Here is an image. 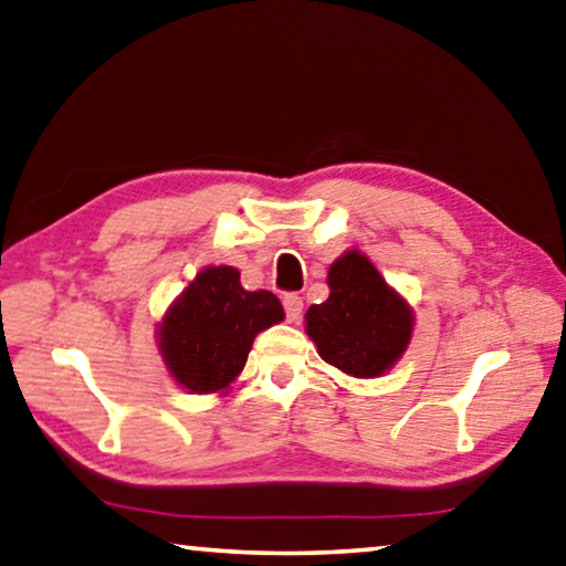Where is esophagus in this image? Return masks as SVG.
<instances>
[{"label":"esophagus","mask_w":566,"mask_h":566,"mask_svg":"<svg viewBox=\"0 0 566 566\" xmlns=\"http://www.w3.org/2000/svg\"><path fill=\"white\" fill-rule=\"evenodd\" d=\"M282 304H284V314H286V318H290V322H296V318H300L302 312H304L302 296H296V294H286Z\"/></svg>","instance_id":"esophagus-1"}]
</instances>
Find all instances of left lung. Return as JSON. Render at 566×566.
<instances>
[{
    "mask_svg": "<svg viewBox=\"0 0 566 566\" xmlns=\"http://www.w3.org/2000/svg\"><path fill=\"white\" fill-rule=\"evenodd\" d=\"M328 290V300L306 312V334L318 356L348 376H381L410 342L413 316L408 304L358 252L332 264Z\"/></svg>",
    "mask_w": 566,
    "mask_h": 566,
    "instance_id": "obj_1",
    "label": "left lung"
}]
</instances>
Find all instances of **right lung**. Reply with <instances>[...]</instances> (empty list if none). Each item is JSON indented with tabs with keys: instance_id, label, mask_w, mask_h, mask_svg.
Segmentation results:
<instances>
[{
	"instance_id": "obj_1",
	"label": "right lung",
	"mask_w": 566,
	"mask_h": 566,
	"mask_svg": "<svg viewBox=\"0 0 566 566\" xmlns=\"http://www.w3.org/2000/svg\"><path fill=\"white\" fill-rule=\"evenodd\" d=\"M282 318L272 292L244 290L234 266H208L163 318L160 348L178 384L212 394L242 371L254 336Z\"/></svg>"
}]
</instances>
